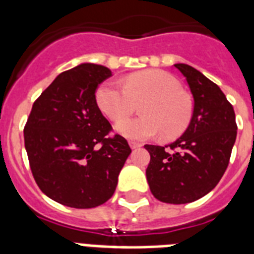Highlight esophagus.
<instances>
[{
	"label": "esophagus",
	"instance_id": "esophagus-1",
	"mask_svg": "<svg viewBox=\"0 0 254 254\" xmlns=\"http://www.w3.org/2000/svg\"><path fill=\"white\" fill-rule=\"evenodd\" d=\"M129 146H130L131 149H139V147H142V143L134 142V141H130V142H129Z\"/></svg>",
	"mask_w": 254,
	"mask_h": 254
}]
</instances>
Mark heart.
I'll use <instances>...</instances> for the list:
<instances>
[{
  "instance_id": "obj_1",
  "label": "heart",
  "mask_w": 254,
  "mask_h": 254,
  "mask_svg": "<svg viewBox=\"0 0 254 254\" xmlns=\"http://www.w3.org/2000/svg\"><path fill=\"white\" fill-rule=\"evenodd\" d=\"M100 111L113 121L125 119L141 105V117L127 119L116 125L120 134L130 139L163 138L182 135L190 127L193 113L192 100L182 91L181 83L170 73L149 69L133 73L123 84L107 81L96 92Z\"/></svg>"
}]
</instances>
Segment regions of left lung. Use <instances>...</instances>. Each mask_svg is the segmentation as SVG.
Masks as SVG:
<instances>
[{
	"instance_id": "8db88e82",
	"label": "left lung",
	"mask_w": 254,
	"mask_h": 254,
	"mask_svg": "<svg viewBox=\"0 0 254 254\" xmlns=\"http://www.w3.org/2000/svg\"><path fill=\"white\" fill-rule=\"evenodd\" d=\"M175 68L193 97L190 127L167 146L145 145L150 153L146 178L151 193L170 204H186L212 191L228 167L237 135L236 116L221 89L189 64Z\"/></svg>"
}]
</instances>
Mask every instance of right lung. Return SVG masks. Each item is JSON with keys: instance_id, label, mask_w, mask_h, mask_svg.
Returning a JSON list of instances; mask_svg holds the SVG:
<instances>
[{"instance_id": "1", "label": "right lung", "mask_w": 254, "mask_h": 254, "mask_svg": "<svg viewBox=\"0 0 254 254\" xmlns=\"http://www.w3.org/2000/svg\"><path fill=\"white\" fill-rule=\"evenodd\" d=\"M112 76L107 67L81 63L59 73L34 103L23 135L33 177L50 199L93 208L115 193L131 153L96 103V89Z\"/></svg>"}]
</instances>
